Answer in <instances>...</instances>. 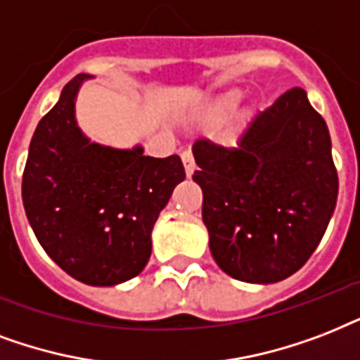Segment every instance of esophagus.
Wrapping results in <instances>:
<instances>
[{
    "label": "esophagus",
    "mask_w": 360,
    "mask_h": 360,
    "mask_svg": "<svg viewBox=\"0 0 360 360\" xmlns=\"http://www.w3.org/2000/svg\"><path fill=\"white\" fill-rule=\"evenodd\" d=\"M182 163H184V169H186V174L191 176V174L195 172V161L191 152H182Z\"/></svg>",
    "instance_id": "esophagus-1"
}]
</instances>
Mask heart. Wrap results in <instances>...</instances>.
Instances as JSON below:
<instances>
[{"label":"heart","instance_id":"obj_1","mask_svg":"<svg viewBox=\"0 0 360 360\" xmlns=\"http://www.w3.org/2000/svg\"><path fill=\"white\" fill-rule=\"evenodd\" d=\"M242 101V91L240 90H229L225 94H219L218 97H214L208 105L202 107L199 112V120L206 125H216L221 124L225 120L235 114Z\"/></svg>","mask_w":360,"mask_h":360}]
</instances>
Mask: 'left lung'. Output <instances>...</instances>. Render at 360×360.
<instances>
[{
    "mask_svg": "<svg viewBox=\"0 0 360 360\" xmlns=\"http://www.w3.org/2000/svg\"><path fill=\"white\" fill-rule=\"evenodd\" d=\"M212 257L225 274L276 283L319 246L338 197L330 135L302 88L250 122L236 148L193 144Z\"/></svg>",
    "mask_w": 360,
    "mask_h": 360,
    "instance_id": "8db88e82",
    "label": "left lung"
}]
</instances>
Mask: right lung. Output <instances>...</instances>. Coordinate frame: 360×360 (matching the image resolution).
<instances>
[{
  "mask_svg": "<svg viewBox=\"0 0 360 360\" xmlns=\"http://www.w3.org/2000/svg\"><path fill=\"white\" fill-rule=\"evenodd\" d=\"M79 75L39 122L22 176V200L39 244L75 280L110 287L141 274L152 229L186 178L178 155L150 158L90 141L75 116Z\"/></svg>",
  "mask_w": 360,
  "mask_h": 360,
  "instance_id": "1",
  "label": "right lung"
}]
</instances>
